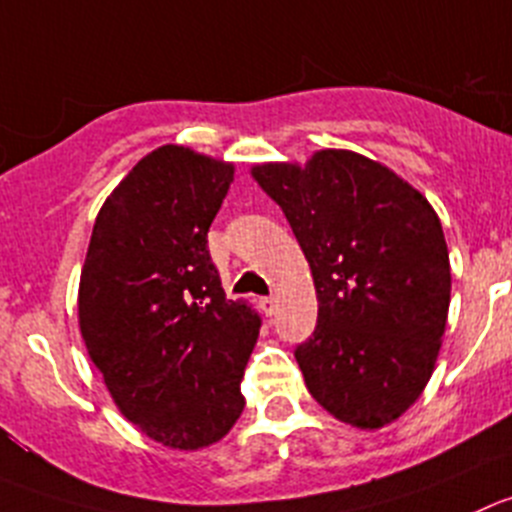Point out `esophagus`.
<instances>
[{
  "instance_id": "obj_1",
  "label": "esophagus",
  "mask_w": 512,
  "mask_h": 512,
  "mask_svg": "<svg viewBox=\"0 0 512 512\" xmlns=\"http://www.w3.org/2000/svg\"><path fill=\"white\" fill-rule=\"evenodd\" d=\"M260 310L265 315H272V313H275V310H278V300H275V298H262L260 300Z\"/></svg>"
}]
</instances>
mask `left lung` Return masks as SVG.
<instances>
[{
    "mask_svg": "<svg viewBox=\"0 0 512 512\" xmlns=\"http://www.w3.org/2000/svg\"><path fill=\"white\" fill-rule=\"evenodd\" d=\"M250 174L283 209L313 275L318 326L295 351L310 396L356 429L396 422L432 379L447 328L452 272L437 212L348 148Z\"/></svg>",
    "mask_w": 512,
    "mask_h": 512,
    "instance_id": "left-lung-1",
    "label": "left lung"
}]
</instances>
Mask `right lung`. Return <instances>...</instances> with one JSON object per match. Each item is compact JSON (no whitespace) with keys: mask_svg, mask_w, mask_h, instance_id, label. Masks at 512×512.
I'll return each mask as SVG.
<instances>
[{"mask_svg":"<svg viewBox=\"0 0 512 512\" xmlns=\"http://www.w3.org/2000/svg\"><path fill=\"white\" fill-rule=\"evenodd\" d=\"M232 161L154 148L95 217L78 288V326L118 412L169 450L219 442L245 409L242 376L260 315L227 300L207 232Z\"/></svg>","mask_w":512,"mask_h":512,"instance_id":"add662e5","label":"right lung"}]
</instances>
